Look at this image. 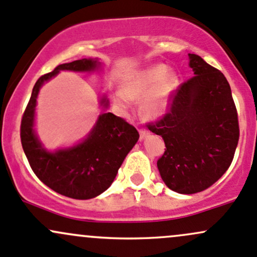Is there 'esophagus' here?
Returning a JSON list of instances; mask_svg holds the SVG:
<instances>
[{
  "instance_id": "1",
  "label": "esophagus",
  "mask_w": 257,
  "mask_h": 257,
  "mask_svg": "<svg viewBox=\"0 0 257 257\" xmlns=\"http://www.w3.org/2000/svg\"><path fill=\"white\" fill-rule=\"evenodd\" d=\"M139 133H140V139H144V138H147L148 134H149V132H148L147 129H139Z\"/></svg>"
}]
</instances>
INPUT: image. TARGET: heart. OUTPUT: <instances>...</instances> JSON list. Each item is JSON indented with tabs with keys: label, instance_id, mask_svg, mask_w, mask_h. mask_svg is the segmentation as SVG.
Masks as SVG:
<instances>
[{
	"label": "heart",
	"instance_id": "obj_1",
	"mask_svg": "<svg viewBox=\"0 0 257 257\" xmlns=\"http://www.w3.org/2000/svg\"><path fill=\"white\" fill-rule=\"evenodd\" d=\"M177 79L164 64H155L133 72L114 94V102L123 110L133 107V99H143V112L150 118L163 115L171 102Z\"/></svg>",
	"mask_w": 257,
	"mask_h": 257
}]
</instances>
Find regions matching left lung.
<instances>
[{
    "label": "left lung",
    "instance_id": "obj_1",
    "mask_svg": "<svg viewBox=\"0 0 257 257\" xmlns=\"http://www.w3.org/2000/svg\"><path fill=\"white\" fill-rule=\"evenodd\" d=\"M194 76L181 83L160 119L148 123L163 137L158 160L170 190L192 194L207 190L229 169L239 142V120L229 82L201 56L188 54Z\"/></svg>",
    "mask_w": 257,
    "mask_h": 257
}]
</instances>
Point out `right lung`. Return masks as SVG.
<instances>
[{
	"label": "right lung",
	"mask_w": 257,
	"mask_h": 257,
	"mask_svg": "<svg viewBox=\"0 0 257 257\" xmlns=\"http://www.w3.org/2000/svg\"><path fill=\"white\" fill-rule=\"evenodd\" d=\"M97 64L92 59H81L59 65L40 76L21 121L22 147L34 174L53 191L74 199L93 198L112 185L124 159L139 139V133L123 118L103 113L85 142L71 149L48 153L34 134V108L44 81L60 70L91 71ZM102 103L107 106V99H102Z\"/></svg>",
	"instance_id": "1"
}]
</instances>
